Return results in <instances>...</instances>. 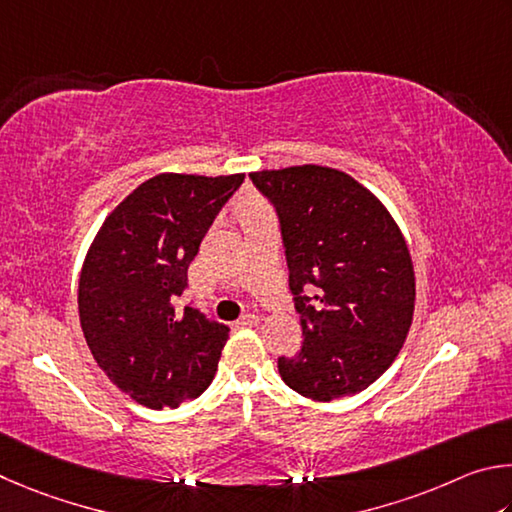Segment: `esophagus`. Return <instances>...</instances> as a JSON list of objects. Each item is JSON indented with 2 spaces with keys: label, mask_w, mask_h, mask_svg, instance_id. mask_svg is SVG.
Here are the masks:
<instances>
[{
  "label": "esophagus",
  "mask_w": 512,
  "mask_h": 512,
  "mask_svg": "<svg viewBox=\"0 0 512 512\" xmlns=\"http://www.w3.org/2000/svg\"><path fill=\"white\" fill-rule=\"evenodd\" d=\"M258 321H261V317L254 315V312H247V315H242V317L236 321V324H238V326H256Z\"/></svg>",
  "instance_id": "34e87169"
}]
</instances>
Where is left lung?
I'll return each mask as SVG.
<instances>
[{"label":"left lung","mask_w":512,"mask_h":512,"mask_svg":"<svg viewBox=\"0 0 512 512\" xmlns=\"http://www.w3.org/2000/svg\"><path fill=\"white\" fill-rule=\"evenodd\" d=\"M281 220L303 344L279 373L303 398L355 396L396 360L416 303L398 222L344 170L303 164L249 173ZM303 289H317L312 304Z\"/></svg>","instance_id":"obj_1"}]
</instances>
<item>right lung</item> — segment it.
Masks as SVG:
<instances>
[{
	"label": "right lung",
	"mask_w": 512,
	"mask_h": 512,
	"mask_svg": "<svg viewBox=\"0 0 512 512\" xmlns=\"http://www.w3.org/2000/svg\"><path fill=\"white\" fill-rule=\"evenodd\" d=\"M236 175L161 173L107 215L87 249L78 315L96 364L150 409H175L209 387L229 328L173 308L204 233L242 184Z\"/></svg>",
	"instance_id": "obj_1"
}]
</instances>
